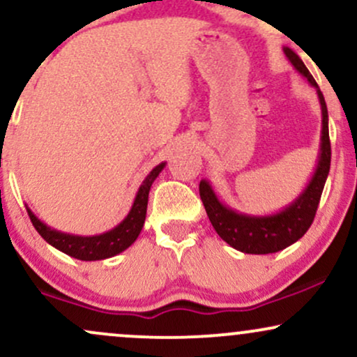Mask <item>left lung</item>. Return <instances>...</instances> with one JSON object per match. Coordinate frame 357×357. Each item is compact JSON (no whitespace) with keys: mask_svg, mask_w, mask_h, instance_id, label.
I'll use <instances>...</instances> for the list:
<instances>
[{"mask_svg":"<svg viewBox=\"0 0 357 357\" xmlns=\"http://www.w3.org/2000/svg\"><path fill=\"white\" fill-rule=\"evenodd\" d=\"M284 53L292 67L315 89L322 112L321 146H319L317 162H315L314 173L307 181L305 188L298 192L297 198L285 204L282 210L267 213V215H252V213H241L220 202L218 195L213 190L208 179H202L199 183V196L203 199L204 210H206L208 218L220 238L238 252L252 253V255L280 252L305 235L314 221L324 184H326L331 169L329 116H327L326 100H324L317 82L307 70L301 56L289 47H284Z\"/></svg>","mask_w":357,"mask_h":357,"instance_id":"1","label":"left lung"}]
</instances>
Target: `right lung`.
I'll return each instance as SVG.
<instances>
[{
    "instance_id": "right-lung-1",
    "label": "right lung",
    "mask_w": 357,
    "mask_h": 357,
    "mask_svg": "<svg viewBox=\"0 0 357 357\" xmlns=\"http://www.w3.org/2000/svg\"><path fill=\"white\" fill-rule=\"evenodd\" d=\"M166 167V162H161L155 167H153L149 174L146 176L144 181L136 192L132 206H130L129 213L117 227L112 230L100 233V235H73V233H65L55 228L48 227L43 223L33 211L28 208L26 211L30 216L31 223L36 228V231L42 235V238L55 247L60 252L67 253L68 257L77 258V260L84 261H96V260H105V258L116 257L127 250L134 241L137 240L139 233H141L142 227L146 221V211H147V199H149V191L153 183L155 181L159 173Z\"/></svg>"
}]
</instances>
